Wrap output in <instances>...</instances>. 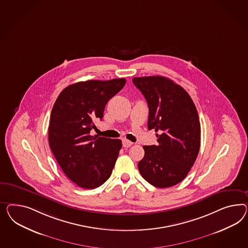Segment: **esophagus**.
<instances>
[{
  "label": "esophagus",
  "instance_id": "obj_1",
  "mask_svg": "<svg viewBox=\"0 0 248 248\" xmlns=\"http://www.w3.org/2000/svg\"><path fill=\"white\" fill-rule=\"evenodd\" d=\"M132 145H133V142H132V141H128L126 139H124V140L123 141V146L124 148L131 147Z\"/></svg>",
  "mask_w": 248,
  "mask_h": 248
}]
</instances>
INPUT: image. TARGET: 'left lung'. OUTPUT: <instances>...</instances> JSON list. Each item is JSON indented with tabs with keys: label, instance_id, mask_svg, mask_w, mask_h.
I'll return each mask as SVG.
<instances>
[{
	"label": "left lung",
	"instance_id": "left-lung-1",
	"mask_svg": "<svg viewBox=\"0 0 248 248\" xmlns=\"http://www.w3.org/2000/svg\"><path fill=\"white\" fill-rule=\"evenodd\" d=\"M149 107L148 129H154L158 145L143 146L138 162L142 178L154 187H170L183 181L201 147V124L187 91L161 76L133 78Z\"/></svg>",
	"mask_w": 248,
	"mask_h": 248
}]
</instances>
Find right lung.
Wrapping results in <instances>:
<instances>
[{
  "label": "right lung",
  "instance_id": "add662e5",
  "mask_svg": "<svg viewBox=\"0 0 248 248\" xmlns=\"http://www.w3.org/2000/svg\"><path fill=\"white\" fill-rule=\"evenodd\" d=\"M125 82L124 78L78 82L64 88L54 104L49 146L63 172L78 187H99L112 174L122 141L92 136L90 131Z\"/></svg>",
  "mask_w": 248,
  "mask_h": 248
}]
</instances>
